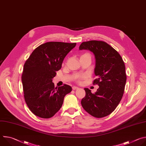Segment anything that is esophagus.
Wrapping results in <instances>:
<instances>
[{
  "instance_id": "1",
  "label": "esophagus",
  "mask_w": 146,
  "mask_h": 146,
  "mask_svg": "<svg viewBox=\"0 0 146 146\" xmlns=\"http://www.w3.org/2000/svg\"><path fill=\"white\" fill-rule=\"evenodd\" d=\"M79 88L78 87H76V86H73V87H72V89L73 90H77V89H78Z\"/></svg>"
}]
</instances>
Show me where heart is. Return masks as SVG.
<instances>
[{
  "instance_id": "b5f03b06",
  "label": "heart",
  "mask_w": 146,
  "mask_h": 146,
  "mask_svg": "<svg viewBox=\"0 0 146 146\" xmlns=\"http://www.w3.org/2000/svg\"><path fill=\"white\" fill-rule=\"evenodd\" d=\"M86 77V75H81V76H79V77H77V81L78 82H81V80H84L85 78Z\"/></svg>"
}]
</instances>
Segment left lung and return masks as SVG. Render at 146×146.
<instances>
[{"mask_svg":"<svg viewBox=\"0 0 146 146\" xmlns=\"http://www.w3.org/2000/svg\"><path fill=\"white\" fill-rule=\"evenodd\" d=\"M79 50H88L95 55L94 72L97 78L93 84L99 87L94 94L84 88L86 96L81 100V105L93 117H106L115 109L122 98L127 81L124 62L119 54L103 41H84Z\"/></svg>","mask_w":146,"mask_h":146,"instance_id":"obj_1","label":"left lung"}]
</instances>
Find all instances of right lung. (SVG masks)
<instances>
[{
	"label": "right lung",
	"instance_id": "obj_1",
	"mask_svg": "<svg viewBox=\"0 0 146 146\" xmlns=\"http://www.w3.org/2000/svg\"><path fill=\"white\" fill-rule=\"evenodd\" d=\"M76 45V43L47 42L35 48L26 60L21 77L24 96L35 115L43 118L53 117L61 108L65 95L72 91L67 84L55 87L52 78Z\"/></svg>",
	"mask_w": 146,
	"mask_h": 146
}]
</instances>
